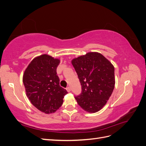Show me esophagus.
<instances>
[{"label": "esophagus", "instance_id": "obj_1", "mask_svg": "<svg viewBox=\"0 0 146 146\" xmlns=\"http://www.w3.org/2000/svg\"><path fill=\"white\" fill-rule=\"evenodd\" d=\"M66 90H67V91L68 92H70V91H71V89H70V87H67V88H66Z\"/></svg>", "mask_w": 146, "mask_h": 146}]
</instances>
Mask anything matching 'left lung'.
Listing matches in <instances>:
<instances>
[{"instance_id": "8db88e82", "label": "left lung", "mask_w": 146, "mask_h": 146, "mask_svg": "<svg viewBox=\"0 0 146 146\" xmlns=\"http://www.w3.org/2000/svg\"><path fill=\"white\" fill-rule=\"evenodd\" d=\"M72 64L82 86V93L76 99L88 113H96L107 104L114 88V68L98 52H88L74 58Z\"/></svg>"}]
</instances>
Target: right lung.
<instances>
[{"label":"right lung","instance_id":"1","mask_svg":"<svg viewBox=\"0 0 146 146\" xmlns=\"http://www.w3.org/2000/svg\"><path fill=\"white\" fill-rule=\"evenodd\" d=\"M60 60L43 54L35 57L25 70L23 81L26 95L39 111L46 114L55 112L68 93L60 86L56 68Z\"/></svg>","mask_w":146,"mask_h":146}]
</instances>
